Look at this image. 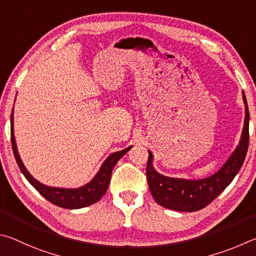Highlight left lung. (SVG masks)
Masks as SVG:
<instances>
[{"label":"left lung","instance_id":"obj_1","mask_svg":"<svg viewBox=\"0 0 256 256\" xmlns=\"http://www.w3.org/2000/svg\"><path fill=\"white\" fill-rule=\"evenodd\" d=\"M242 96L245 104V118L240 142L222 166L212 176L204 178H181L163 176L155 170L153 153L148 150V162L146 168L147 182L152 196L160 206L176 212H198L216 199L234 180L244 163L250 140V112L244 91L242 92Z\"/></svg>","mask_w":256,"mask_h":256}]
</instances>
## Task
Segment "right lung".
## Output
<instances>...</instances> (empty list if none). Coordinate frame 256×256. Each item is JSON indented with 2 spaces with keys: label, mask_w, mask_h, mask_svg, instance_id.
<instances>
[{
  "label": "right lung",
  "mask_w": 256,
  "mask_h": 256,
  "mask_svg": "<svg viewBox=\"0 0 256 256\" xmlns=\"http://www.w3.org/2000/svg\"><path fill=\"white\" fill-rule=\"evenodd\" d=\"M16 102V101H14ZM14 110V108H13ZM13 110L11 114V142L13 153H14V158L16 160V163L19 165L20 171L24 174V178L29 181V183L36 190H37L44 198H46L52 204L58 206V207L65 208V209H80L84 207H88L93 204L98 202L109 188L110 180H111V173L114 170L116 162L122 158V156L130 150L132 146H129L127 148L122 150L114 152L111 155L108 156L104 162L98 168V173L93 176V178L86 184L78 188H56V186H49L44 184V183L39 182L38 180L31 176L28 170L24 166V162L18 152L16 142V136H14V120H13Z\"/></svg>",
  "instance_id": "add662e5"
}]
</instances>
